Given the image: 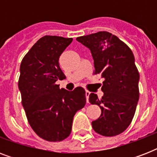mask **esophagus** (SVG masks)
I'll return each mask as SVG.
<instances>
[{
	"label": "esophagus",
	"mask_w": 157,
	"mask_h": 157,
	"mask_svg": "<svg viewBox=\"0 0 157 157\" xmlns=\"http://www.w3.org/2000/svg\"><path fill=\"white\" fill-rule=\"evenodd\" d=\"M90 92L88 90L86 91V101L87 103H89V97H90Z\"/></svg>",
	"instance_id": "obj_1"
}]
</instances>
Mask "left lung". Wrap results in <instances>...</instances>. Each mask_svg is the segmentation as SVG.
Segmentation results:
<instances>
[{"mask_svg":"<svg viewBox=\"0 0 157 157\" xmlns=\"http://www.w3.org/2000/svg\"><path fill=\"white\" fill-rule=\"evenodd\" d=\"M76 40L90 50L94 74L104 78L102 98L94 93L89 98L91 104H97L102 111L98 119L92 121L94 130L106 137L121 134L131 123L139 98V73L133 52L108 32L79 36Z\"/></svg>","mask_w":157,"mask_h":157,"instance_id":"obj_1","label":"left lung"}]
</instances>
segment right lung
Returning <instances> with one entry per match:
<instances>
[{
    "mask_svg": "<svg viewBox=\"0 0 157 157\" xmlns=\"http://www.w3.org/2000/svg\"><path fill=\"white\" fill-rule=\"evenodd\" d=\"M72 40L45 36L21 62L18 89L28 123L38 136L49 142L63 141L70 135L74 115L86 103L82 87L68 91L55 84L66 78L59 59Z\"/></svg>",
    "mask_w": 157,
    "mask_h": 157,
    "instance_id": "1",
    "label": "right lung"
}]
</instances>
